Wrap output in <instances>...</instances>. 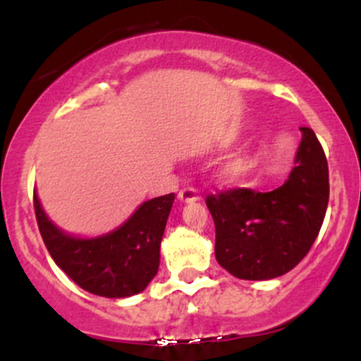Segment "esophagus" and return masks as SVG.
<instances>
[{
    "label": "esophagus",
    "mask_w": 361,
    "mask_h": 361,
    "mask_svg": "<svg viewBox=\"0 0 361 361\" xmlns=\"http://www.w3.org/2000/svg\"><path fill=\"white\" fill-rule=\"evenodd\" d=\"M178 197H180V201L183 202H194V201H199V192L195 190L194 187H187L183 188V190H180V194H178Z\"/></svg>",
    "instance_id": "obj_1"
}]
</instances>
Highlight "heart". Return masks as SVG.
I'll use <instances>...</instances> for the list:
<instances>
[{
	"mask_svg": "<svg viewBox=\"0 0 361 361\" xmlns=\"http://www.w3.org/2000/svg\"><path fill=\"white\" fill-rule=\"evenodd\" d=\"M245 169H246V164L243 162V160H235V162H232L231 166L227 167L225 174H227V178H231L232 180V178H238Z\"/></svg>",
	"mask_w": 361,
	"mask_h": 361,
	"instance_id": "1",
	"label": "heart"
}]
</instances>
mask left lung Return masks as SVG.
I'll use <instances>...</instances> for the list:
<instances>
[{
  "instance_id": "1",
  "label": "left lung",
  "mask_w": 361,
  "mask_h": 361,
  "mask_svg": "<svg viewBox=\"0 0 361 361\" xmlns=\"http://www.w3.org/2000/svg\"><path fill=\"white\" fill-rule=\"evenodd\" d=\"M295 167L272 192L231 188L209 194L218 264L239 279L262 281L292 271L318 238L329 206V164L314 130L302 127Z\"/></svg>"
}]
</instances>
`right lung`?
<instances>
[{
  "mask_svg": "<svg viewBox=\"0 0 361 361\" xmlns=\"http://www.w3.org/2000/svg\"><path fill=\"white\" fill-rule=\"evenodd\" d=\"M174 194L141 204L133 216L106 235L78 239L61 232L47 218L35 195L39 234L57 265L87 292L122 298L143 292L155 278L160 262V241Z\"/></svg>",
  "mask_w": 361,
  "mask_h": 361,
  "instance_id": "obj_1",
  "label": "right lung"
}]
</instances>
